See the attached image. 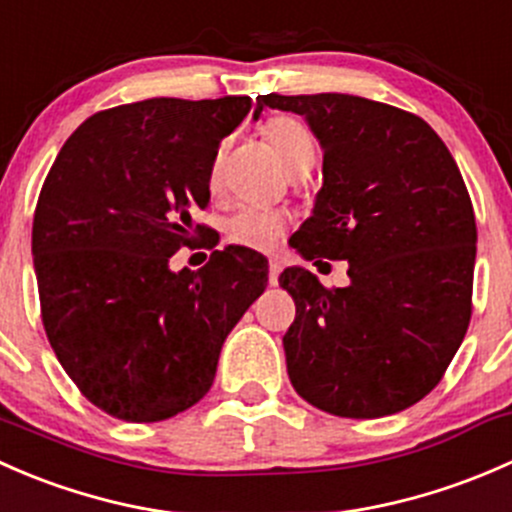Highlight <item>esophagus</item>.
I'll return each mask as SVG.
<instances>
[{"mask_svg": "<svg viewBox=\"0 0 512 512\" xmlns=\"http://www.w3.org/2000/svg\"><path fill=\"white\" fill-rule=\"evenodd\" d=\"M277 280H280V262L270 260V275H267V282H270V285L275 287Z\"/></svg>", "mask_w": 512, "mask_h": 512, "instance_id": "obj_1", "label": "esophagus"}]
</instances>
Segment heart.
Here are the masks:
<instances>
[{"label":"heart","instance_id":"heart-1","mask_svg":"<svg viewBox=\"0 0 512 512\" xmlns=\"http://www.w3.org/2000/svg\"><path fill=\"white\" fill-rule=\"evenodd\" d=\"M262 136L270 143L272 151L282 160V165L294 173V170L312 165L314 160V141L307 128L292 116H272L262 123ZM220 160L223 151L215 153L213 165L208 173L210 190H218L220 183ZM287 232V215L280 210L267 208H242L227 220L225 235L232 245L247 247V250L270 252L280 245Z\"/></svg>","mask_w":512,"mask_h":512}]
</instances>
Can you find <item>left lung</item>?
Listing matches in <instances>:
<instances>
[{"label":"left lung","mask_w":512,"mask_h":512,"mask_svg":"<svg viewBox=\"0 0 512 512\" xmlns=\"http://www.w3.org/2000/svg\"><path fill=\"white\" fill-rule=\"evenodd\" d=\"M307 118L324 185L294 247L349 260V285L289 267L282 337L294 391L344 418H379L421 401L446 374L473 312L476 215L446 143L416 113L349 94L257 96Z\"/></svg>","instance_id":"8db88e82"}]
</instances>
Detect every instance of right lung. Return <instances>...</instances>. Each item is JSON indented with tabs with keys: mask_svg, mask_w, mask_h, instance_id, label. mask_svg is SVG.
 Masks as SVG:
<instances>
[{
	"mask_svg": "<svg viewBox=\"0 0 512 512\" xmlns=\"http://www.w3.org/2000/svg\"><path fill=\"white\" fill-rule=\"evenodd\" d=\"M247 96L148 98L98 111L41 185L32 255L56 359L108 416L153 423L210 391L230 329L267 287V262L225 247L198 272L168 260L205 237L208 173Z\"/></svg>",
	"mask_w": 512,
	"mask_h": 512,
	"instance_id": "1",
	"label": "right lung"
}]
</instances>
